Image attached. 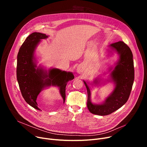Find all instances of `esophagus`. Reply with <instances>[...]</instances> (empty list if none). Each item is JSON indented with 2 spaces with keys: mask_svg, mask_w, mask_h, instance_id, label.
I'll return each mask as SVG.
<instances>
[{
  "mask_svg": "<svg viewBox=\"0 0 147 147\" xmlns=\"http://www.w3.org/2000/svg\"><path fill=\"white\" fill-rule=\"evenodd\" d=\"M78 71H80V70H79V69H78Z\"/></svg>",
  "mask_w": 147,
  "mask_h": 147,
  "instance_id": "esophagus-1",
  "label": "esophagus"
}]
</instances>
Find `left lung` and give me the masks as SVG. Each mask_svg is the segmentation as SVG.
<instances>
[{
	"label": "left lung",
	"mask_w": 147,
	"mask_h": 147,
	"mask_svg": "<svg viewBox=\"0 0 147 147\" xmlns=\"http://www.w3.org/2000/svg\"><path fill=\"white\" fill-rule=\"evenodd\" d=\"M109 54L116 52L119 59L114 67L110 68V79L114 84V89L107 96L105 101L100 104L92 103L90 89L88 83L83 80L88 91L87 107L89 111L94 114L106 115L119 109L128 100L134 81V65L133 54L129 46L123 42L120 41L109 46ZM100 79H95L92 85L98 86Z\"/></svg>",
	"instance_id": "left-lung-1"
}]
</instances>
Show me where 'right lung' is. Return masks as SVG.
Returning <instances> with one entry per match:
<instances>
[{
  "label": "right lung",
  "mask_w": 147,
  "mask_h": 147,
  "mask_svg": "<svg viewBox=\"0 0 147 147\" xmlns=\"http://www.w3.org/2000/svg\"><path fill=\"white\" fill-rule=\"evenodd\" d=\"M48 36L37 32L30 34L21 46L17 55V78L21 94L26 102L37 110H40L36 101L37 96L42 90L50 86L59 88L64 103L67 82L74 78L72 72L56 68L46 70L40 65L37 66L35 50L41 40Z\"/></svg>",
  "instance_id": "add662e5"
}]
</instances>
